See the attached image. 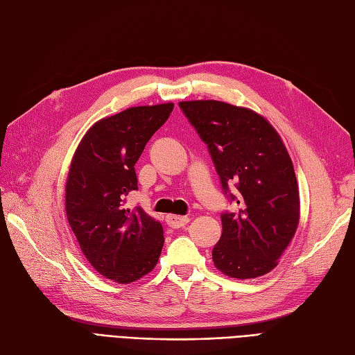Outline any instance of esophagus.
<instances>
[{
  "mask_svg": "<svg viewBox=\"0 0 355 355\" xmlns=\"http://www.w3.org/2000/svg\"><path fill=\"white\" fill-rule=\"evenodd\" d=\"M167 225L170 228H180L189 222L188 216H178V214H168L166 218Z\"/></svg>",
  "mask_w": 355,
  "mask_h": 355,
  "instance_id": "34e87169",
  "label": "esophagus"
}]
</instances>
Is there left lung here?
Returning a JSON list of instances; mask_svg holds the SVG:
<instances>
[{
  "mask_svg": "<svg viewBox=\"0 0 355 355\" xmlns=\"http://www.w3.org/2000/svg\"><path fill=\"white\" fill-rule=\"evenodd\" d=\"M207 145L225 196L239 210L220 214L211 257L232 278H256L278 265L299 223V189L280 135L257 112L219 101L179 102ZM238 188L234 196L229 187Z\"/></svg>",
  "mask_w": 355,
  "mask_h": 355,
  "instance_id": "8db88e82",
  "label": "left lung"
}]
</instances>
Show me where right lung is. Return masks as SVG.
Listing matches in <instances>:
<instances>
[{"label": "right lung", "instance_id": "add662e5", "mask_svg": "<svg viewBox=\"0 0 355 355\" xmlns=\"http://www.w3.org/2000/svg\"><path fill=\"white\" fill-rule=\"evenodd\" d=\"M173 106H135L102 118L81 139L69 167V227L94 270L120 284L151 272L163 249L161 223L141 207L125 209V197L137 191L136 161Z\"/></svg>", "mask_w": 355, "mask_h": 355}]
</instances>
